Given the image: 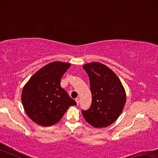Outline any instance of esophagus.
<instances>
[{
    "mask_svg": "<svg viewBox=\"0 0 158 158\" xmlns=\"http://www.w3.org/2000/svg\"><path fill=\"white\" fill-rule=\"evenodd\" d=\"M75 101L77 102V105H79V98H76V99H75Z\"/></svg>",
    "mask_w": 158,
    "mask_h": 158,
    "instance_id": "1",
    "label": "esophagus"
}]
</instances>
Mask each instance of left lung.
<instances>
[{
  "instance_id": "left-lung-1",
  "label": "left lung",
  "mask_w": 158,
  "mask_h": 158,
  "mask_svg": "<svg viewBox=\"0 0 158 158\" xmlns=\"http://www.w3.org/2000/svg\"><path fill=\"white\" fill-rule=\"evenodd\" d=\"M89 77L92 104L82 110L87 123L96 128L111 125L121 115L126 102V93L121 81L110 68L98 62L83 66Z\"/></svg>"
}]
</instances>
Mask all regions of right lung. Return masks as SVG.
Masks as SVG:
<instances>
[{"label":"right lung","mask_w":158,"mask_h":158,"mask_svg":"<svg viewBox=\"0 0 158 158\" xmlns=\"http://www.w3.org/2000/svg\"><path fill=\"white\" fill-rule=\"evenodd\" d=\"M70 66L60 61L50 63L36 72L23 86L21 102L27 116L35 123L54 125L69 106L77 105L60 86V79Z\"/></svg>","instance_id":"obj_1"}]
</instances>
